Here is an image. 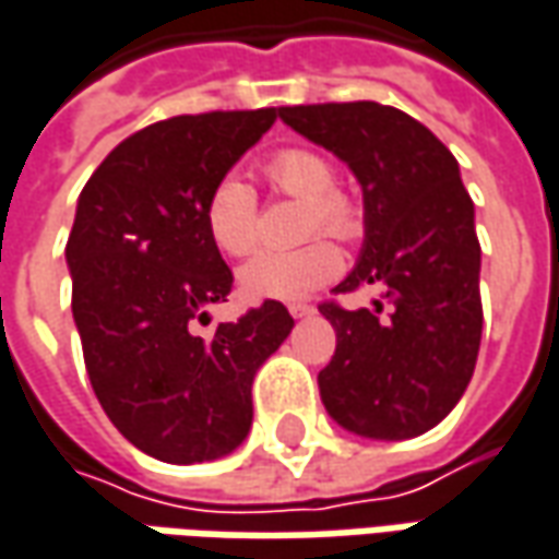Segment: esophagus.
I'll use <instances>...</instances> for the list:
<instances>
[{
    "mask_svg": "<svg viewBox=\"0 0 559 559\" xmlns=\"http://www.w3.org/2000/svg\"><path fill=\"white\" fill-rule=\"evenodd\" d=\"M287 312H290L294 318H309L312 312H316V306H309V302H290V306H287Z\"/></svg>",
    "mask_w": 559,
    "mask_h": 559,
    "instance_id": "1",
    "label": "esophagus"
}]
</instances>
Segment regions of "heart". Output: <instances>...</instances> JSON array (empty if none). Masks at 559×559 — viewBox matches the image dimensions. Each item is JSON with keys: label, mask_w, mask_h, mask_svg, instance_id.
<instances>
[{"label": "heart", "mask_w": 559, "mask_h": 559, "mask_svg": "<svg viewBox=\"0 0 559 559\" xmlns=\"http://www.w3.org/2000/svg\"><path fill=\"white\" fill-rule=\"evenodd\" d=\"M269 185L306 201L302 228L306 235L324 231L340 241H353L361 235L358 203L337 191V169L312 147H284L262 166ZM203 225L210 241L225 257H247L257 247V191L241 176L228 173L213 182L203 201ZM343 257L331 241L312 238L294 250H262L247 262L238 275L247 299H302L321 284L337 278Z\"/></svg>", "instance_id": "1"}]
</instances>
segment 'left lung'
I'll list each match as a JSON object with an SVG mask.
<instances>
[{"label": "left lung", "mask_w": 559, "mask_h": 559, "mask_svg": "<svg viewBox=\"0 0 559 559\" xmlns=\"http://www.w3.org/2000/svg\"><path fill=\"white\" fill-rule=\"evenodd\" d=\"M278 117L361 185V257L334 290H383L377 309L318 306L337 331L318 374L321 402L365 439L427 433L467 390L483 337L479 241L457 160L427 126L377 102L281 107Z\"/></svg>", "instance_id": "obj_1"}]
</instances>
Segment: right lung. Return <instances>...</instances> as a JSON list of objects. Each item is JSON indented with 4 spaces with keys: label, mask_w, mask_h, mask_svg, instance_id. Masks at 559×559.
<instances>
[{
    "label": "right lung",
    "mask_w": 559,
    "mask_h": 559,
    "mask_svg": "<svg viewBox=\"0 0 559 559\" xmlns=\"http://www.w3.org/2000/svg\"><path fill=\"white\" fill-rule=\"evenodd\" d=\"M281 107L185 114L129 135L76 201L68 257L73 321L110 424L157 461L201 464L241 445L250 386L294 318L265 299L210 337L231 269L203 225L216 179L278 120Z\"/></svg>",
    "instance_id": "obj_1"
}]
</instances>
